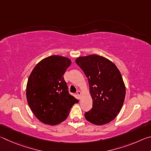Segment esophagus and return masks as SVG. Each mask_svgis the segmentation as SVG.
Segmentation results:
<instances>
[{
  "instance_id": "1",
  "label": "esophagus",
  "mask_w": 151,
  "mask_h": 151,
  "mask_svg": "<svg viewBox=\"0 0 151 151\" xmlns=\"http://www.w3.org/2000/svg\"><path fill=\"white\" fill-rule=\"evenodd\" d=\"M76 94H77V95L81 98V94H82L81 91H77V92H76Z\"/></svg>"
}]
</instances>
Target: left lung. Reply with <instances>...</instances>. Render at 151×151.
Segmentation results:
<instances>
[{
	"label": "left lung",
	"mask_w": 151,
	"mask_h": 151,
	"mask_svg": "<svg viewBox=\"0 0 151 151\" xmlns=\"http://www.w3.org/2000/svg\"><path fill=\"white\" fill-rule=\"evenodd\" d=\"M88 78L93 108L85 113L94 124L103 125L115 119L123 104L126 89L114 64L102 56L91 55L75 60Z\"/></svg>",
	"instance_id": "1"
}]
</instances>
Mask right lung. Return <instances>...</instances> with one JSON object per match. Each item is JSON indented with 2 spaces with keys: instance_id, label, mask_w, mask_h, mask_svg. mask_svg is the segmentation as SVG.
<instances>
[{
  "instance_id": "1",
  "label": "right lung",
  "mask_w": 151,
  "mask_h": 151,
  "mask_svg": "<svg viewBox=\"0 0 151 151\" xmlns=\"http://www.w3.org/2000/svg\"><path fill=\"white\" fill-rule=\"evenodd\" d=\"M71 65L69 58L50 56L35 66L27 85L28 104L40 122L49 125L60 123L78 100L69 94L64 74Z\"/></svg>"
}]
</instances>
